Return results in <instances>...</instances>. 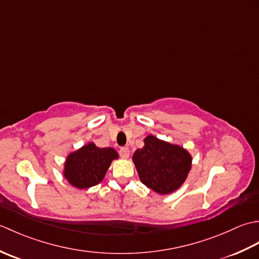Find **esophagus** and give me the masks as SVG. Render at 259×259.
<instances>
[{"mask_svg":"<svg viewBox=\"0 0 259 259\" xmlns=\"http://www.w3.org/2000/svg\"><path fill=\"white\" fill-rule=\"evenodd\" d=\"M119 153H120V156H121V157H123V158H128V157H129V153H130V151H129V148H126V147H121L120 149H119Z\"/></svg>","mask_w":259,"mask_h":259,"instance_id":"34e87169","label":"esophagus"}]
</instances>
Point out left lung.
Segmentation results:
<instances>
[{"instance_id":"obj_1","label":"left lung","mask_w":259,"mask_h":259,"mask_svg":"<svg viewBox=\"0 0 259 259\" xmlns=\"http://www.w3.org/2000/svg\"><path fill=\"white\" fill-rule=\"evenodd\" d=\"M142 184L158 194L166 195L184 184L190 167L191 157L179 146L148 136L145 146L133 157Z\"/></svg>"}]
</instances>
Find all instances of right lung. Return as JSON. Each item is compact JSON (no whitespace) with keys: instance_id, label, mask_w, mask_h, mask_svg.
<instances>
[{"instance_id":"right-lung-1","label":"right lung","mask_w":259,"mask_h":259,"mask_svg":"<svg viewBox=\"0 0 259 259\" xmlns=\"http://www.w3.org/2000/svg\"><path fill=\"white\" fill-rule=\"evenodd\" d=\"M117 158L118 153L112 148H98L95 144H88L68 157L64 176L76 188H89L100 183L110 163Z\"/></svg>"}]
</instances>
